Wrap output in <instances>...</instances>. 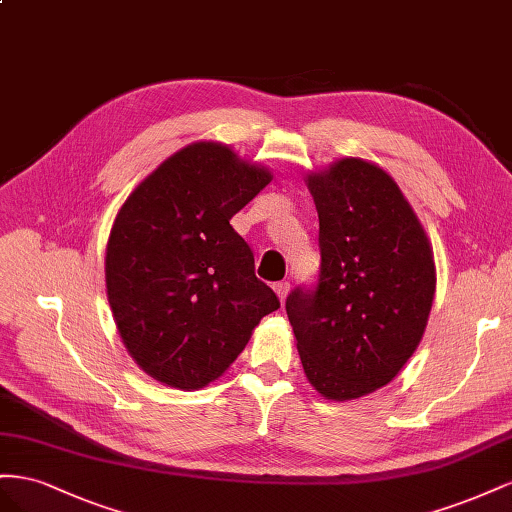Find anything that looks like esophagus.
Wrapping results in <instances>:
<instances>
[{
	"label": "esophagus",
	"mask_w": 512,
	"mask_h": 512,
	"mask_svg": "<svg viewBox=\"0 0 512 512\" xmlns=\"http://www.w3.org/2000/svg\"><path fill=\"white\" fill-rule=\"evenodd\" d=\"M274 291H276V296H279V300L285 302V298H287V294H289V283H287V281L274 283Z\"/></svg>",
	"instance_id": "obj_1"
}]
</instances>
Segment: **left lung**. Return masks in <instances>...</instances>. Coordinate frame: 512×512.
<instances>
[{
    "mask_svg": "<svg viewBox=\"0 0 512 512\" xmlns=\"http://www.w3.org/2000/svg\"><path fill=\"white\" fill-rule=\"evenodd\" d=\"M319 216V279L285 309L313 388L349 401L392 382L425 334L435 296L433 251L390 175L341 158L306 175Z\"/></svg>",
    "mask_w": 512,
    "mask_h": 512,
    "instance_id": "left-lung-1",
    "label": "left lung"
}]
</instances>
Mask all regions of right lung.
<instances>
[{"mask_svg": "<svg viewBox=\"0 0 512 512\" xmlns=\"http://www.w3.org/2000/svg\"><path fill=\"white\" fill-rule=\"evenodd\" d=\"M272 180L223 143L197 141L124 201L107 242V298L124 347L150 377L197 390L281 306L229 225Z\"/></svg>", "mask_w": 512, "mask_h": 512, "instance_id": "right-lung-1", "label": "right lung"}]
</instances>
